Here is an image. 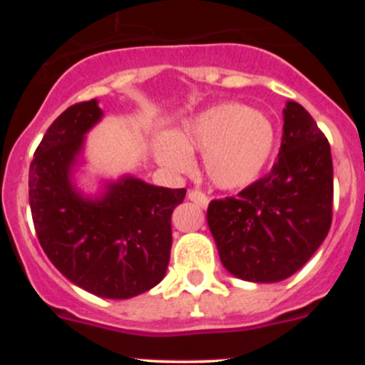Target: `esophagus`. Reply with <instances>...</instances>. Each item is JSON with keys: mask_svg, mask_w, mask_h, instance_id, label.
<instances>
[{"mask_svg": "<svg viewBox=\"0 0 365 365\" xmlns=\"http://www.w3.org/2000/svg\"><path fill=\"white\" fill-rule=\"evenodd\" d=\"M188 199L192 200V202L197 204L199 207L206 209L207 204H209V197L206 194H202L200 190H190L188 192Z\"/></svg>", "mask_w": 365, "mask_h": 365, "instance_id": "34e87169", "label": "esophagus"}]
</instances>
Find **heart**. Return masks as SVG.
<instances>
[{
  "mask_svg": "<svg viewBox=\"0 0 365 365\" xmlns=\"http://www.w3.org/2000/svg\"><path fill=\"white\" fill-rule=\"evenodd\" d=\"M276 148V128L266 113L242 103H220L188 116L153 142V154L175 175L194 166L192 153H204V168L212 185L244 188L262 175Z\"/></svg>",
  "mask_w": 365,
  "mask_h": 365,
  "instance_id": "heart-1",
  "label": "heart"
}]
</instances>
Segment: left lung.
<instances>
[{
  "label": "left lung",
  "mask_w": 365,
  "mask_h": 365,
  "mask_svg": "<svg viewBox=\"0 0 365 365\" xmlns=\"http://www.w3.org/2000/svg\"><path fill=\"white\" fill-rule=\"evenodd\" d=\"M329 142L304 106L287 101L278 161L237 197L211 200L207 225L228 273L245 282L290 278L319 249L331 226Z\"/></svg>",
  "instance_id": "1"
}]
</instances>
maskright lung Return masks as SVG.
<instances>
[{"label": "right lung", "instance_id": "obj_1", "mask_svg": "<svg viewBox=\"0 0 365 365\" xmlns=\"http://www.w3.org/2000/svg\"><path fill=\"white\" fill-rule=\"evenodd\" d=\"M103 116L92 99L53 121L29 170V202L41 247L66 279L103 299H132L165 278L171 212L187 190L121 175L83 194L75 173L86 163V135Z\"/></svg>", "mask_w": 365, "mask_h": 365}]
</instances>
